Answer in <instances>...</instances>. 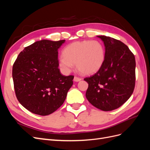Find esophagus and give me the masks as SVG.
<instances>
[{
  "label": "esophagus",
  "instance_id": "obj_1",
  "mask_svg": "<svg viewBox=\"0 0 150 150\" xmlns=\"http://www.w3.org/2000/svg\"><path fill=\"white\" fill-rule=\"evenodd\" d=\"M81 80V78H79L78 76H74V81H76V82H78V81H80Z\"/></svg>",
  "mask_w": 150,
  "mask_h": 150
}]
</instances>
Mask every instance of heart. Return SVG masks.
Returning a JSON list of instances; mask_svg holds the SVG:
<instances>
[{
	"mask_svg": "<svg viewBox=\"0 0 150 150\" xmlns=\"http://www.w3.org/2000/svg\"><path fill=\"white\" fill-rule=\"evenodd\" d=\"M59 57V66L66 72H70L76 64L81 73L91 74L97 72L105 59V50L98 40L76 41L67 46Z\"/></svg>",
	"mask_w": 150,
	"mask_h": 150,
	"instance_id": "b5f03b06",
	"label": "heart"
}]
</instances>
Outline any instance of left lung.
Returning <instances> with one entry per match:
<instances>
[{"instance_id":"8db88e82","label":"left lung","mask_w":150,"mask_h":150,"mask_svg":"<svg viewBox=\"0 0 150 150\" xmlns=\"http://www.w3.org/2000/svg\"><path fill=\"white\" fill-rule=\"evenodd\" d=\"M105 46V59L96 73L84 79L88 83L86 97L104 111L122 105L133 94L136 61L128 47L119 40L99 35Z\"/></svg>"}]
</instances>
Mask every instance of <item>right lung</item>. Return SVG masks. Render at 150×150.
Here are the masks:
<instances>
[{"label":"right lung","mask_w":150,"mask_h":150,"mask_svg":"<svg viewBox=\"0 0 150 150\" xmlns=\"http://www.w3.org/2000/svg\"><path fill=\"white\" fill-rule=\"evenodd\" d=\"M64 42H35L25 47L13 63L12 78L16 97L34 114L46 116L56 111L73 84L74 76H63L58 68V49Z\"/></svg>","instance_id":"right-lung-1"}]
</instances>
